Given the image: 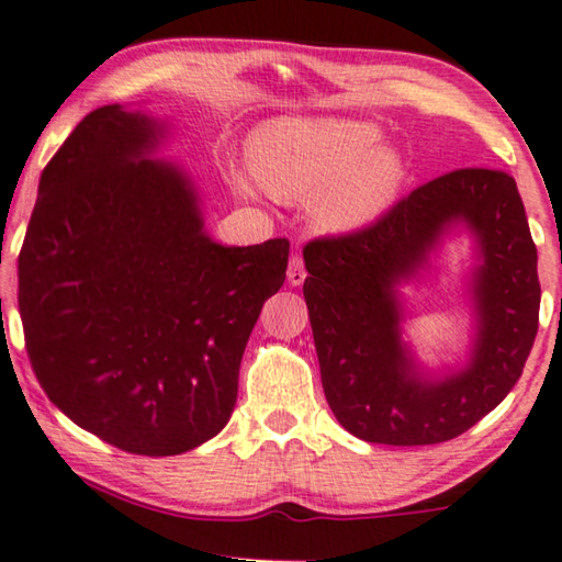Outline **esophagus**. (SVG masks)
<instances>
[{"label": "esophagus", "instance_id": "34e87169", "mask_svg": "<svg viewBox=\"0 0 562 562\" xmlns=\"http://www.w3.org/2000/svg\"><path fill=\"white\" fill-rule=\"evenodd\" d=\"M307 272H305V262L303 257H290V267H288V282L292 284V288H300V284L305 282Z\"/></svg>", "mask_w": 562, "mask_h": 562}]
</instances>
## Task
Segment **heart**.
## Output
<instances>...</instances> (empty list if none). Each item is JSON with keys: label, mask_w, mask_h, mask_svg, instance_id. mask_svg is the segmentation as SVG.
Listing matches in <instances>:
<instances>
[{"label": "heart", "mask_w": 562, "mask_h": 562, "mask_svg": "<svg viewBox=\"0 0 562 562\" xmlns=\"http://www.w3.org/2000/svg\"><path fill=\"white\" fill-rule=\"evenodd\" d=\"M252 156L259 183L278 199H310V220L328 234L379 224L412 181L408 158L371 121L278 119L257 133ZM237 187L249 194L255 181Z\"/></svg>", "instance_id": "obj_1"}]
</instances>
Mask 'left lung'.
I'll use <instances>...</instances> for the list:
<instances>
[{
    "label": "left lung",
    "instance_id": "1",
    "mask_svg": "<svg viewBox=\"0 0 562 562\" xmlns=\"http://www.w3.org/2000/svg\"><path fill=\"white\" fill-rule=\"evenodd\" d=\"M464 228L475 265L468 361L429 372L403 340L397 288ZM303 295L325 398L342 429L371 443L422 447L464 434L502 404L538 335V249L517 183L505 171L459 169L401 199L379 224L303 249Z\"/></svg>",
    "mask_w": 562,
    "mask_h": 562
}]
</instances>
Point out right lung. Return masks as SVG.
<instances>
[{"label": "right lung", "instance_id": "right-lung-1", "mask_svg": "<svg viewBox=\"0 0 562 562\" xmlns=\"http://www.w3.org/2000/svg\"><path fill=\"white\" fill-rule=\"evenodd\" d=\"M169 123L88 113L40 176L20 252L24 346L47 398L80 429L144 457L216 437L290 241L209 237L191 176L156 150Z\"/></svg>", "mask_w": 562, "mask_h": 562}]
</instances>
